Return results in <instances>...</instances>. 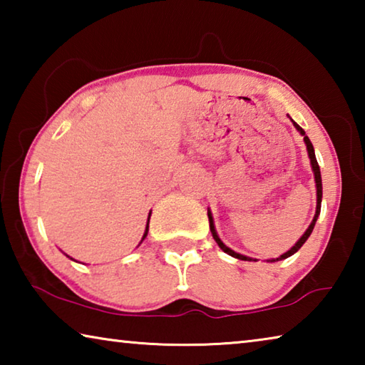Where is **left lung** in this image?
Instances as JSON below:
<instances>
[{"instance_id": "obj_1", "label": "left lung", "mask_w": 365, "mask_h": 365, "mask_svg": "<svg viewBox=\"0 0 365 365\" xmlns=\"http://www.w3.org/2000/svg\"><path fill=\"white\" fill-rule=\"evenodd\" d=\"M293 122V125L296 127V130H298L302 137H304V143H306V148H307V154H309V159H311V165H312V172H314V178H316V187H317V207H316V215H314V219H312V222H311V225L307 227V230L304 232V235H302V237L298 240V242H296V245L293 246L292 250L289 251H287L285 255H282L280 257H277V259H269V262H277V261H282V259H287V257H289V256H293L296 251H298L302 245L306 243V240L311 237V233H312V230H314V225H316V222H317V217H319V214H320V205H322V177H320V169H319V164H317V159H316V153H314V146H312V143H311V140L307 138V135H306V132L302 130V128L298 125V123H296L294 120H292ZM207 217H209V228H211V233H212V238L215 240V243L219 245V248L224 251V252H227V255H230L232 257H237V259H242V261H256V259H251V257H248V256H243V255H240V252H235L233 250H230L228 248V246H225L224 243H222V240L219 238V235H217V232H215V227H214V219H212V214H211V211H209L207 209Z\"/></svg>"}]
</instances>
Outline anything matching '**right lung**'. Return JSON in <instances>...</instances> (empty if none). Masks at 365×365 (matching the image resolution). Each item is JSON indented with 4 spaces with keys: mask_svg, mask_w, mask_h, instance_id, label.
Masks as SVG:
<instances>
[{
    "mask_svg": "<svg viewBox=\"0 0 365 365\" xmlns=\"http://www.w3.org/2000/svg\"><path fill=\"white\" fill-rule=\"evenodd\" d=\"M150 215H151V212H150ZM148 228H150V217H148V224H146V230H145V233H143V238H141V242H143V240L146 238V235H148ZM140 242V243H141Z\"/></svg>",
    "mask_w": 365,
    "mask_h": 365,
    "instance_id": "right-lung-1",
    "label": "right lung"
}]
</instances>
